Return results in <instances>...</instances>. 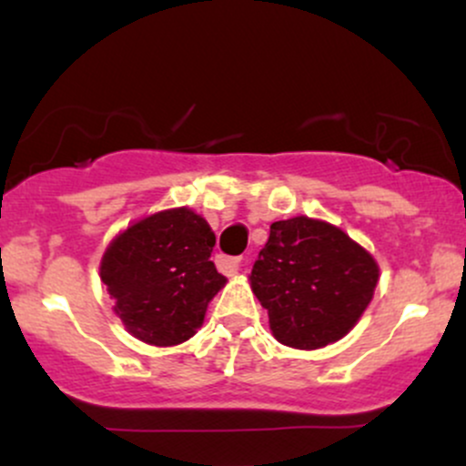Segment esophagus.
Masks as SVG:
<instances>
[{"label": "esophagus", "instance_id": "obj_1", "mask_svg": "<svg viewBox=\"0 0 466 466\" xmlns=\"http://www.w3.org/2000/svg\"><path fill=\"white\" fill-rule=\"evenodd\" d=\"M218 267H221L223 271H228V274H238V271H240V258H237V256H234V258L221 256V258H218Z\"/></svg>", "mask_w": 466, "mask_h": 466}]
</instances>
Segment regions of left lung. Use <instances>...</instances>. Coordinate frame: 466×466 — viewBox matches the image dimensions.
<instances>
[{"label": "left lung", "instance_id": "left-lung-1", "mask_svg": "<svg viewBox=\"0 0 466 466\" xmlns=\"http://www.w3.org/2000/svg\"><path fill=\"white\" fill-rule=\"evenodd\" d=\"M379 265L349 234L319 218L271 223L249 285L280 344L315 350L350 333L374 296Z\"/></svg>", "mask_w": 466, "mask_h": 466}]
</instances>
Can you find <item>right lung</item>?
Masks as SVG:
<instances>
[{
	"label": "right lung",
	"instance_id": "1",
	"mask_svg": "<svg viewBox=\"0 0 466 466\" xmlns=\"http://www.w3.org/2000/svg\"><path fill=\"white\" fill-rule=\"evenodd\" d=\"M217 238L190 208H170L131 223L100 260V280L133 337L177 346L201 329L208 304L228 278L210 260Z\"/></svg>",
	"mask_w": 466,
	"mask_h": 466
}]
</instances>
